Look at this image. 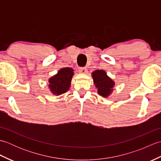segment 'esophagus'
<instances>
[{"label":"esophagus","mask_w":161,"mask_h":161,"mask_svg":"<svg viewBox=\"0 0 161 161\" xmlns=\"http://www.w3.org/2000/svg\"><path fill=\"white\" fill-rule=\"evenodd\" d=\"M79 72L81 74H86L87 73V68L86 67H82V68H80L79 69Z\"/></svg>","instance_id":"34e87169"}]
</instances>
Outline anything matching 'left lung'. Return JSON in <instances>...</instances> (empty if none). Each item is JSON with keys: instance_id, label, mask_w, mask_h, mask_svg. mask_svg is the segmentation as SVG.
Wrapping results in <instances>:
<instances>
[{"instance_id": "obj_1", "label": "left lung", "mask_w": 161, "mask_h": 161, "mask_svg": "<svg viewBox=\"0 0 161 161\" xmlns=\"http://www.w3.org/2000/svg\"><path fill=\"white\" fill-rule=\"evenodd\" d=\"M93 82L97 88L98 94L104 97H108L111 93L115 83L111 79L107 76L103 70H97L92 73Z\"/></svg>"}]
</instances>
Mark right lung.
Wrapping results in <instances>:
<instances>
[{"label": "right lung", "mask_w": 161, "mask_h": 161, "mask_svg": "<svg viewBox=\"0 0 161 161\" xmlns=\"http://www.w3.org/2000/svg\"><path fill=\"white\" fill-rule=\"evenodd\" d=\"M73 75V69L71 68H64L58 71L57 75L49 80V88L52 93L57 95L66 93L70 86Z\"/></svg>", "instance_id": "1"}]
</instances>
